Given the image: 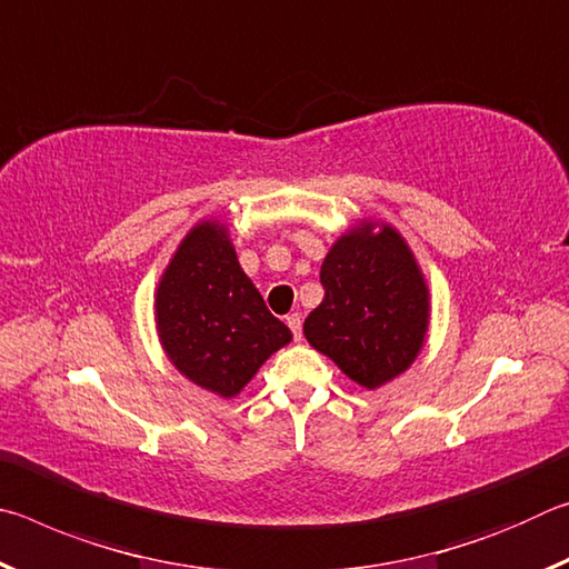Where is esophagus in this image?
Here are the masks:
<instances>
[{
  "label": "esophagus",
  "mask_w": 569,
  "mask_h": 569,
  "mask_svg": "<svg viewBox=\"0 0 569 569\" xmlns=\"http://www.w3.org/2000/svg\"><path fill=\"white\" fill-rule=\"evenodd\" d=\"M286 323H288V329H291L293 339H301V326H303L301 313H291V316H286Z\"/></svg>",
  "instance_id": "34e87169"
}]
</instances>
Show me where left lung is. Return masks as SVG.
Masks as SVG:
<instances>
[{"label":"left lung","instance_id":"obj_1","mask_svg":"<svg viewBox=\"0 0 569 569\" xmlns=\"http://www.w3.org/2000/svg\"><path fill=\"white\" fill-rule=\"evenodd\" d=\"M323 301L303 333L316 351L363 389L397 379L429 331V288L397 228L361 220L336 240L321 266Z\"/></svg>","mask_w":569,"mask_h":569}]
</instances>
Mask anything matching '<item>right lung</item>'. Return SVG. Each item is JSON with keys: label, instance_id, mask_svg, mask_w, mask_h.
<instances>
[{"label": "right lung", "instance_id": "1", "mask_svg": "<svg viewBox=\"0 0 569 569\" xmlns=\"http://www.w3.org/2000/svg\"><path fill=\"white\" fill-rule=\"evenodd\" d=\"M156 323L172 366L223 399L293 339L243 273L220 220H200L180 240L160 276Z\"/></svg>", "mask_w": 569, "mask_h": 569}]
</instances>
